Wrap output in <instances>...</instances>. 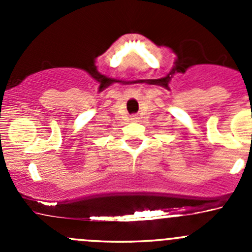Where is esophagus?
Masks as SVG:
<instances>
[{
	"label": "esophagus",
	"mask_w": 252,
	"mask_h": 252,
	"mask_svg": "<svg viewBox=\"0 0 252 252\" xmlns=\"http://www.w3.org/2000/svg\"><path fill=\"white\" fill-rule=\"evenodd\" d=\"M136 119H138V117H136V116L131 117V121H136Z\"/></svg>",
	"instance_id": "obj_1"
}]
</instances>
